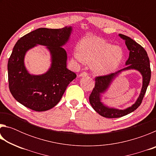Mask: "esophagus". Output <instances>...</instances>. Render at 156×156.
Instances as JSON below:
<instances>
[{"mask_svg":"<svg viewBox=\"0 0 156 156\" xmlns=\"http://www.w3.org/2000/svg\"><path fill=\"white\" fill-rule=\"evenodd\" d=\"M88 76V73H87V72H82L79 75V76H80V77H83V76Z\"/></svg>","mask_w":156,"mask_h":156,"instance_id":"1","label":"esophagus"}]
</instances>
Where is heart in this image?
<instances>
[{
  "label": "heart",
  "mask_w": 156,
  "mask_h": 156,
  "mask_svg": "<svg viewBox=\"0 0 156 156\" xmlns=\"http://www.w3.org/2000/svg\"><path fill=\"white\" fill-rule=\"evenodd\" d=\"M124 53L119 46H113L97 37L90 36L80 41V50L73 53V58L80 64H93L95 73L109 74L117 69L123 59Z\"/></svg>",
  "instance_id": "1"
}]
</instances>
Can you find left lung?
I'll use <instances>...</instances> for the list:
<instances>
[{
	"label": "left lung",
	"mask_w": 156,
	"mask_h": 156,
	"mask_svg": "<svg viewBox=\"0 0 156 156\" xmlns=\"http://www.w3.org/2000/svg\"><path fill=\"white\" fill-rule=\"evenodd\" d=\"M120 38L125 41V44L129 50V56L126 61V67L115 73H112L105 76H100L95 78L96 83L93 91L89 96V102L93 109L100 115L105 118H114L122 117L133 112L141 105L142 100L146 93L147 87L151 79V68H150L149 58L147 53L140 44L135 41L123 34H119ZM136 69L141 72L143 76V87L141 94L135 104L131 107L124 110L107 108L101 103V94L104 93L109 87L116 76L122 70Z\"/></svg>",
	"instance_id": "left-lung-1"
}]
</instances>
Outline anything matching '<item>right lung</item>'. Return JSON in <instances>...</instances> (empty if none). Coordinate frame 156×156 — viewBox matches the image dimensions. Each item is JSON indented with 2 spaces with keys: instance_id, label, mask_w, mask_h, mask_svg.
<instances>
[{
  "instance_id": "obj_1",
  "label": "right lung",
  "mask_w": 156,
  "mask_h": 156,
  "mask_svg": "<svg viewBox=\"0 0 156 156\" xmlns=\"http://www.w3.org/2000/svg\"><path fill=\"white\" fill-rule=\"evenodd\" d=\"M72 27L62 29L38 28L17 41L10 56L9 88L20 104L36 112L49 110L58 103L76 74L67 68V53L62 46L69 38ZM37 44L46 46L52 56V65L44 75H31L24 65V55Z\"/></svg>"
}]
</instances>
